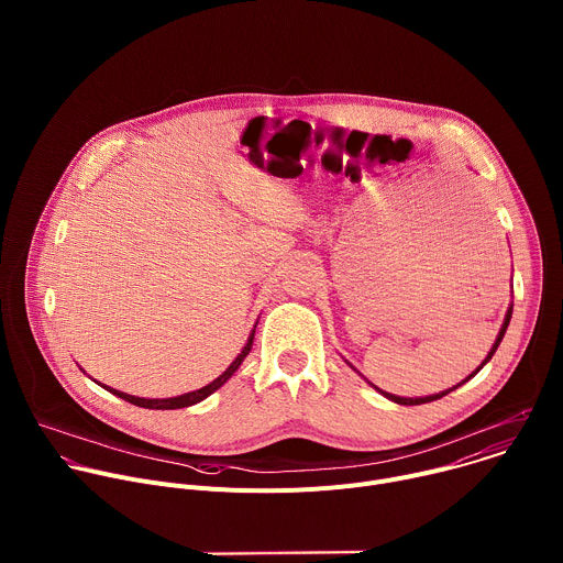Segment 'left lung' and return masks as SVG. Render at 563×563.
I'll list each match as a JSON object with an SVG mask.
<instances>
[{
	"label": "left lung",
	"mask_w": 563,
	"mask_h": 563,
	"mask_svg": "<svg viewBox=\"0 0 563 563\" xmlns=\"http://www.w3.org/2000/svg\"><path fill=\"white\" fill-rule=\"evenodd\" d=\"M510 318H512V305L508 307V311H506V320H504V325H501V330H499V334H497V341H495V345H493V350L488 352V356H486V361L484 363H481L465 380H470L481 367H484L493 356H495V352H497V347L501 345V341H504V334H506V330H508V325H510ZM465 380H461L459 385H463ZM372 385V383H369ZM459 385H454L452 389H456ZM374 389H378V387H374ZM452 389H445V391H439V394H432V396H419V398H404V396H394V394H387V391H383V389H378L383 396H387L389 400H394V404H398V406H421V404H430V400H437V398H441V396H445V394H450Z\"/></svg>",
	"instance_id": "1"
}]
</instances>
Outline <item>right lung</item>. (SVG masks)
<instances>
[{
	"label": "right lung",
	"mask_w": 563,
	"mask_h": 563,
	"mask_svg": "<svg viewBox=\"0 0 563 563\" xmlns=\"http://www.w3.org/2000/svg\"><path fill=\"white\" fill-rule=\"evenodd\" d=\"M254 334H256V328L252 330V334H250V339H247V345L243 347V352H240V354L233 358V363H231L216 380H211L209 385H205V387H200V389H194V391H187V394H180V396H172V398H142V396H131V394H124V391L113 389V387H107V385H102V387L109 389V391H113L115 396L129 400V404H133V406H137V408H148V410H178V408L196 406V404H200V400H205L209 394H213L218 387H222V385L233 376V372H235L240 365H243V361H245L247 354L252 352Z\"/></svg>",
	"instance_id": "add662e5"
}]
</instances>
